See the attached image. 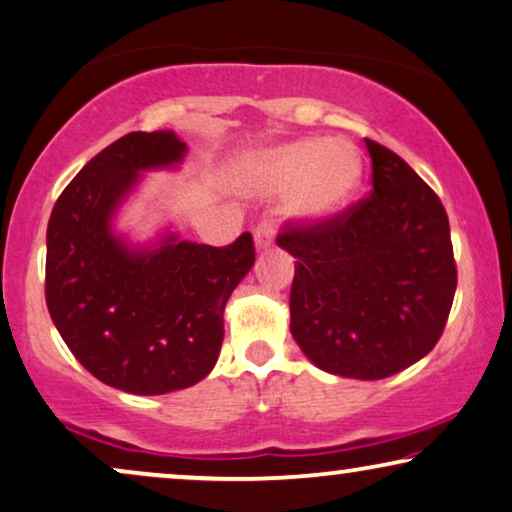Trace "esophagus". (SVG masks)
Instances as JSON below:
<instances>
[{"label":"esophagus","mask_w":512,"mask_h":512,"mask_svg":"<svg viewBox=\"0 0 512 512\" xmlns=\"http://www.w3.org/2000/svg\"><path fill=\"white\" fill-rule=\"evenodd\" d=\"M254 242L256 249H270L272 242H275V223L272 221H261L254 228Z\"/></svg>","instance_id":"obj_1"}]
</instances>
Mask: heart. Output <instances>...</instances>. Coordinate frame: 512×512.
<instances>
[{
    "mask_svg": "<svg viewBox=\"0 0 512 512\" xmlns=\"http://www.w3.org/2000/svg\"><path fill=\"white\" fill-rule=\"evenodd\" d=\"M362 155L343 138H298L261 152L242 171L256 190L284 192V211L317 223L341 211L362 183Z\"/></svg>",
    "mask_w": 512,
    "mask_h": 512,
    "instance_id": "1",
    "label": "heart"
}]
</instances>
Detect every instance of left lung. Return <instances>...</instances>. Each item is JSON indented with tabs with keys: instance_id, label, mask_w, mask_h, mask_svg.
I'll return each mask as SVG.
<instances>
[{
	"instance_id": "obj_1",
	"label": "left lung",
	"mask_w": 512,
	"mask_h": 512,
	"mask_svg": "<svg viewBox=\"0 0 512 512\" xmlns=\"http://www.w3.org/2000/svg\"><path fill=\"white\" fill-rule=\"evenodd\" d=\"M371 195L317 223H289L296 258L291 334L310 362L345 378L393 376L440 341L456 291L449 218L433 188L369 141Z\"/></svg>"
}]
</instances>
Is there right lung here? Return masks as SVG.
<instances>
[{
    "instance_id": "add662e5",
    "label": "right lung",
    "mask_w": 512,
    "mask_h": 512,
    "mask_svg": "<svg viewBox=\"0 0 512 512\" xmlns=\"http://www.w3.org/2000/svg\"><path fill=\"white\" fill-rule=\"evenodd\" d=\"M174 131H131L98 152L56 199L46 230V308L70 353L105 386L164 395L214 369L223 310L254 265V237L228 247L164 237L129 249L112 216L138 171L174 167Z\"/></svg>"
}]
</instances>
